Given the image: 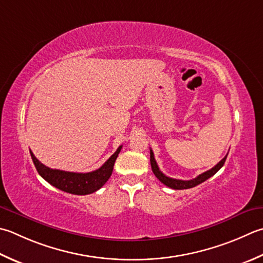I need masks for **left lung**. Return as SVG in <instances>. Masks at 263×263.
<instances>
[{
    "label": "left lung",
    "instance_id": "1",
    "mask_svg": "<svg viewBox=\"0 0 263 263\" xmlns=\"http://www.w3.org/2000/svg\"><path fill=\"white\" fill-rule=\"evenodd\" d=\"M227 156H228V154L222 159H221V161L214 167L209 170V171H206V172L199 174L198 177H196L193 180H178V179L166 177L165 174H164L161 171V170H159L157 163L155 161V157H154V153H153L152 149H151V164H152V170H153L154 174H155L156 178L159 180V181L165 184V186L172 188V189H188V188H193L195 186H197V184L204 182L205 180H208L209 178L214 176V174L217 173L219 170L223 166V164L226 162V158H227Z\"/></svg>",
    "mask_w": 263,
    "mask_h": 263
}]
</instances>
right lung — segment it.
Returning <instances> with one entry per match:
<instances>
[{
  "instance_id": "right-lung-1",
  "label": "right lung",
  "mask_w": 263,
  "mask_h": 263,
  "mask_svg": "<svg viewBox=\"0 0 263 263\" xmlns=\"http://www.w3.org/2000/svg\"><path fill=\"white\" fill-rule=\"evenodd\" d=\"M122 149V146L117 148V151L107 159V162L96 171L87 173H76L67 172L61 170L50 168L43 165L37 158L35 157L32 151H29L30 156L34 162V165L37 172L45 181H48L53 187L58 188L63 192L74 194V195H89L99 190L108 181L112 173L114 164Z\"/></svg>"
}]
</instances>
